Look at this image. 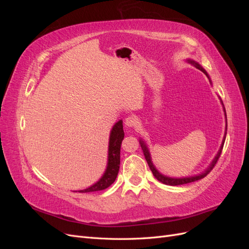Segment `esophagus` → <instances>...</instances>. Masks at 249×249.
Returning a JSON list of instances; mask_svg holds the SVG:
<instances>
[{
  "instance_id": "esophagus-1",
  "label": "esophagus",
  "mask_w": 249,
  "mask_h": 249,
  "mask_svg": "<svg viewBox=\"0 0 249 249\" xmlns=\"http://www.w3.org/2000/svg\"><path fill=\"white\" fill-rule=\"evenodd\" d=\"M124 124L126 126L133 127V126H136L138 124V120L135 116H127L124 120Z\"/></svg>"
}]
</instances>
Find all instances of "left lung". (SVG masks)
Returning a JSON list of instances; mask_svg holds the SVG:
<instances>
[{"mask_svg":"<svg viewBox=\"0 0 249 249\" xmlns=\"http://www.w3.org/2000/svg\"><path fill=\"white\" fill-rule=\"evenodd\" d=\"M188 62L191 63V64H193L195 67H196V69H198L199 71H202L203 73H205L206 76L210 79V77H209V74L207 73V71H206L205 70H203L202 67H201L198 63H196L195 61H193V60H188ZM221 103H222V102H221ZM223 110H224V115L227 116V113H225V109H224V108H223ZM227 131H228V122H227V126H225V135H227ZM225 135H224V138H223V141H222V144H221V146H220L219 152H218V154H217V155H216V157L214 158V160L212 161V163H211V165H210V166L208 167V169H207V170H205V172H202L201 175L194 176V177H188V178H169V177H166V176H163L162 173H160L159 171H158V170L156 169V167L154 166V164H153V162H152V158H150V154H149V152H148V148H147V146L145 145V143L143 142L142 140H140V145H141V147H142L143 154H144V157H145V160H146V162H147V164H148V166H149L150 170H152L154 177H155L158 180H160L161 183H163V184H165V185H169V186H178V185H184V184H188V183L195 182V180L201 179L202 178H205L207 175H209V172L214 168L215 164L217 163L218 159H219L220 154H221V150H222V147H223V144H224Z\"/></svg>","mask_w":249,"mask_h":249,"instance_id":"left-lung-1","label":"left lung"}]
</instances>
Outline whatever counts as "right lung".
<instances>
[{
  "label": "right lung",
  "mask_w": 249,
  "mask_h": 249,
  "mask_svg": "<svg viewBox=\"0 0 249 249\" xmlns=\"http://www.w3.org/2000/svg\"><path fill=\"white\" fill-rule=\"evenodd\" d=\"M124 137L123 120H119L114 125H113L110 139H109V149H108V164L107 169L105 171L104 176L100 178L99 182H96L94 185L90 186L87 189L80 190L78 192H94L107 189L111 186L117 178L119 164H120V147H122V142Z\"/></svg>",
  "instance_id": "1"
}]
</instances>
